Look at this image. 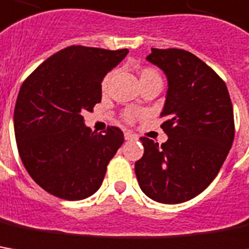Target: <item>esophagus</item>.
Listing matches in <instances>:
<instances>
[{"instance_id":"esophagus-1","label":"esophagus","mask_w":249,"mask_h":249,"mask_svg":"<svg viewBox=\"0 0 249 249\" xmlns=\"http://www.w3.org/2000/svg\"><path fill=\"white\" fill-rule=\"evenodd\" d=\"M124 138L128 141V140H137L138 137L136 134H133V133H130V131H124Z\"/></svg>"}]
</instances>
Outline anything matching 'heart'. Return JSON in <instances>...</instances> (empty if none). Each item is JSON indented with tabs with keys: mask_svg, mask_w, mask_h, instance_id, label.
Returning a JSON list of instances; mask_svg holds the SVG:
<instances>
[{
	"mask_svg": "<svg viewBox=\"0 0 249 249\" xmlns=\"http://www.w3.org/2000/svg\"><path fill=\"white\" fill-rule=\"evenodd\" d=\"M138 74H140V81H141V85H142V86L149 85V83H153V82H161V76H160V74L158 72V70H155L153 67H142V68L138 71ZM112 78L113 72H108V74L103 78V81H101V89H103V91H107V90H108L111 82H112ZM140 115H141V113L138 112V111L127 109V111H124V112L122 113V118H123V121L126 122V123H133Z\"/></svg>",
	"mask_w": 249,
	"mask_h": 249,
	"instance_id": "obj_1",
	"label": "heart"
}]
</instances>
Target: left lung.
I'll return each instance as SVG.
<instances>
[{"label":"left lung","mask_w":249,"mask_h":249,"mask_svg":"<svg viewBox=\"0 0 249 249\" xmlns=\"http://www.w3.org/2000/svg\"><path fill=\"white\" fill-rule=\"evenodd\" d=\"M148 61L167 75L168 90L159 145L141 137L136 161L140 188L163 204L196 197L214 181L234 140V116L226 83L203 60L183 49H152Z\"/></svg>","instance_id":"obj_1"}]
</instances>
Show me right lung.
I'll return each instance as SVG.
<instances>
[{
  "instance_id": "right-lung-1",
  "label": "right lung",
  "mask_w": 249,
  "mask_h": 249,
  "mask_svg": "<svg viewBox=\"0 0 249 249\" xmlns=\"http://www.w3.org/2000/svg\"><path fill=\"white\" fill-rule=\"evenodd\" d=\"M127 53L72 45L46 58L23 82L13 113L16 145L43 191L82 200L101 186L124 137L115 126L91 131L82 112H91L101 101L103 78Z\"/></svg>"
}]
</instances>
